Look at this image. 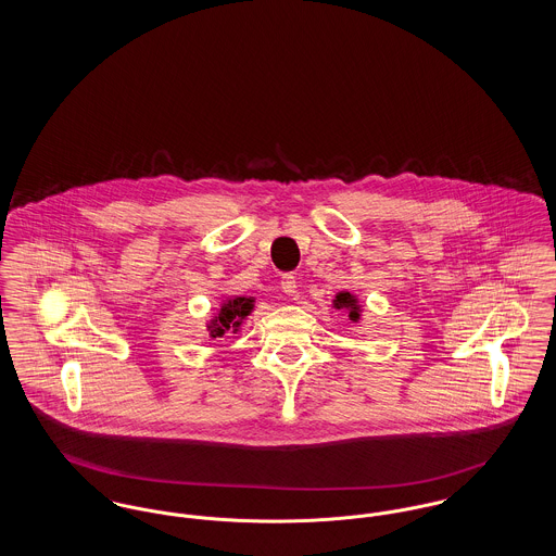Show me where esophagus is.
<instances>
[{
	"label": "esophagus",
	"mask_w": 556,
	"mask_h": 556,
	"mask_svg": "<svg viewBox=\"0 0 556 556\" xmlns=\"http://www.w3.org/2000/svg\"><path fill=\"white\" fill-rule=\"evenodd\" d=\"M281 290L286 291L288 295H295V291H298V281H295V277H293L291 273L281 277Z\"/></svg>",
	"instance_id": "34e87169"
}]
</instances>
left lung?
Wrapping results in <instances>:
<instances>
[{"label": "left lung", "mask_w": 556, "mask_h": 556, "mask_svg": "<svg viewBox=\"0 0 556 556\" xmlns=\"http://www.w3.org/2000/svg\"><path fill=\"white\" fill-rule=\"evenodd\" d=\"M333 306L340 311V308H345L348 311V317L352 323H356L358 318H361V304H358V300H356V295H352L350 291H340L338 295H336V300H333Z\"/></svg>", "instance_id": "8db88e82"}]
</instances>
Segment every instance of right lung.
Segmentation results:
<instances>
[{
  "instance_id": "1",
  "label": "right lung",
  "mask_w": 556,
  "mask_h": 556,
  "mask_svg": "<svg viewBox=\"0 0 556 556\" xmlns=\"http://www.w3.org/2000/svg\"><path fill=\"white\" fill-rule=\"evenodd\" d=\"M252 308H254V298L236 295V298L225 300L218 315L206 325L212 340L223 338L227 333H238L241 323L252 313Z\"/></svg>"
}]
</instances>
